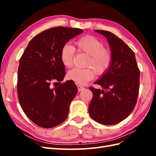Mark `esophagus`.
<instances>
[{
  "label": "esophagus",
  "instance_id": "1",
  "mask_svg": "<svg viewBox=\"0 0 156 156\" xmlns=\"http://www.w3.org/2000/svg\"><path fill=\"white\" fill-rule=\"evenodd\" d=\"M77 88H78V91H79V92H81V91H82L83 90H84L85 88L82 87L81 85H78V86H77Z\"/></svg>",
  "mask_w": 156,
  "mask_h": 156
}]
</instances>
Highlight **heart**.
<instances>
[{"label":"heart","instance_id":"1","mask_svg":"<svg viewBox=\"0 0 156 156\" xmlns=\"http://www.w3.org/2000/svg\"><path fill=\"white\" fill-rule=\"evenodd\" d=\"M79 51L89 56L87 66L80 69L73 68L68 73V77L80 84H85L94 79L95 72L98 75L104 74L110 68L112 55L109 49L105 48V45L97 37L85 36L75 42ZM75 49L68 44H64L60 50V60L65 67L71 68L73 64Z\"/></svg>","mask_w":156,"mask_h":156}]
</instances>
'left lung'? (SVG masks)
I'll use <instances>...</instances> for the list:
<instances>
[{
	"label": "left lung",
	"instance_id": "left-lung-1",
	"mask_svg": "<svg viewBox=\"0 0 156 156\" xmlns=\"http://www.w3.org/2000/svg\"><path fill=\"white\" fill-rule=\"evenodd\" d=\"M94 31L107 38L112 61L108 69L94 83L103 89L89 88L93 98L88 112L98 123L114 125L133 110L139 94L140 71L134 52L120 38L108 31Z\"/></svg>",
	"mask_w": 156,
	"mask_h": 156
}]
</instances>
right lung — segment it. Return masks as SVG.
<instances>
[{
    "mask_svg": "<svg viewBox=\"0 0 156 156\" xmlns=\"http://www.w3.org/2000/svg\"><path fill=\"white\" fill-rule=\"evenodd\" d=\"M83 32L79 29L53 27L35 36L20 60L17 94L22 109L34 124L51 128L66 119L69 107L77 92L73 81L53 87L63 81L65 66L60 50L67 42Z\"/></svg>",
    "mask_w": 156,
    "mask_h": 156,
    "instance_id": "right-lung-1",
    "label": "right lung"
}]
</instances>
